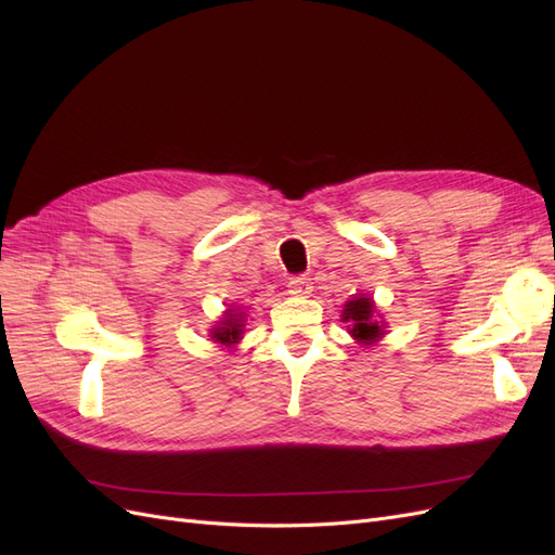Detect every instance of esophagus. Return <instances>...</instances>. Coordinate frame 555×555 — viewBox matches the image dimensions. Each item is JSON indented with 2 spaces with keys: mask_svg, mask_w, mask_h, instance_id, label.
<instances>
[{
  "mask_svg": "<svg viewBox=\"0 0 555 555\" xmlns=\"http://www.w3.org/2000/svg\"><path fill=\"white\" fill-rule=\"evenodd\" d=\"M311 291H313V283L307 276H295V279L288 281V293L291 295L307 297V295H311Z\"/></svg>",
  "mask_w": 555,
  "mask_h": 555,
  "instance_id": "34e87169",
  "label": "esophagus"
}]
</instances>
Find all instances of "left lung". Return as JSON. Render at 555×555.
<instances>
[{
  "mask_svg": "<svg viewBox=\"0 0 555 555\" xmlns=\"http://www.w3.org/2000/svg\"><path fill=\"white\" fill-rule=\"evenodd\" d=\"M341 321L348 323V335L362 346L374 344L386 335V323L382 321V313L376 311L374 299L367 295L348 299L341 311Z\"/></svg>",
  "mask_w": 555,
  "mask_h": 555,
  "instance_id": "8db88e82",
  "label": "left lung"
}]
</instances>
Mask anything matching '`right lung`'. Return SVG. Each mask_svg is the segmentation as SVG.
<instances>
[{
  "mask_svg": "<svg viewBox=\"0 0 555 555\" xmlns=\"http://www.w3.org/2000/svg\"><path fill=\"white\" fill-rule=\"evenodd\" d=\"M242 335H244V311L240 309H228L223 321H220L216 327H211V339L223 346L240 344Z\"/></svg>",
  "mask_w": 555,
  "mask_h": 555,
  "instance_id": "add662e5",
  "label": "right lung"
}]
</instances>
